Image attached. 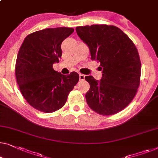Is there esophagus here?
<instances>
[{
  "label": "esophagus",
  "instance_id": "1",
  "mask_svg": "<svg viewBox=\"0 0 158 158\" xmlns=\"http://www.w3.org/2000/svg\"><path fill=\"white\" fill-rule=\"evenodd\" d=\"M79 79H80V81H84V80H85V75H83V74H80L79 75Z\"/></svg>",
  "mask_w": 158,
  "mask_h": 158
}]
</instances>
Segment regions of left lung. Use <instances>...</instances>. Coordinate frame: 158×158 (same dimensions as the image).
I'll return each instance as SVG.
<instances>
[{"label": "left lung", "mask_w": 158, "mask_h": 158, "mask_svg": "<svg viewBox=\"0 0 158 158\" xmlns=\"http://www.w3.org/2000/svg\"><path fill=\"white\" fill-rule=\"evenodd\" d=\"M76 32L88 46L91 59L100 63L102 73L100 81L85 77L90 84L87 103L100 115L118 113L132 101L140 85L141 63L135 45L114 26H80Z\"/></svg>", "instance_id": "obj_1"}]
</instances>
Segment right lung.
<instances>
[{"label":"right lung","mask_w":158,"mask_h":158,"mask_svg":"<svg viewBox=\"0 0 158 158\" xmlns=\"http://www.w3.org/2000/svg\"><path fill=\"white\" fill-rule=\"evenodd\" d=\"M73 31L60 27L34 32L20 48L15 63L17 83L26 101L38 110L50 113L61 108L79 81L76 72L65 75L52 68L62 55L61 43Z\"/></svg>","instance_id":"1"}]
</instances>
